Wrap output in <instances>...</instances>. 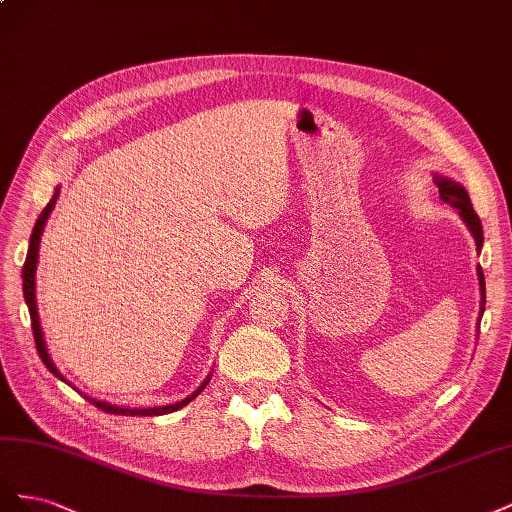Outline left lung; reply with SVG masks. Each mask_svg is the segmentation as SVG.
<instances>
[{
  "label": "left lung",
  "instance_id": "obj_1",
  "mask_svg": "<svg viewBox=\"0 0 512 512\" xmlns=\"http://www.w3.org/2000/svg\"><path fill=\"white\" fill-rule=\"evenodd\" d=\"M436 185L440 190L442 203L457 209V213L461 215L463 222H466L468 228L472 230V235L476 239V247L480 250V247H483V224H480V218L472 207V200H470L468 192L463 190L459 183L446 179V177H438ZM478 284H480V294H483V299H480V301H483V307H485V275H483V269H480V267H478Z\"/></svg>",
  "mask_w": 512,
  "mask_h": 512
}]
</instances>
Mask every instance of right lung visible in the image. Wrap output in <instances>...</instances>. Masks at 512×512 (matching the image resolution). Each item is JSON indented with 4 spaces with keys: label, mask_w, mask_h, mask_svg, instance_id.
<instances>
[{
    "label": "right lung",
    "mask_w": 512,
    "mask_h": 512,
    "mask_svg": "<svg viewBox=\"0 0 512 512\" xmlns=\"http://www.w3.org/2000/svg\"><path fill=\"white\" fill-rule=\"evenodd\" d=\"M55 200H57V192H55V196L51 198V203L42 209L40 218H38V222H36V226H34L32 239H29V250H27V258H25V265H23V294H25V303H27V307H29V316H32L34 342H36V348H38L40 359H42V363H44L46 367H49L51 374H55L57 378H61V374L57 371V367L53 365L51 356H49V352H46V346H44L42 329H40V320H38V309H36V294H34V292H36V284H34V280H36V262H38V250H40V235H42V228H44V224H46V218H49L51 209L55 207ZM61 380H64V378H61ZM207 382H209V380H207ZM207 382H205L203 386H200V389H198L194 395L181 399L179 404H173V406H162V408H145V410H138V408H134V410H130V408H117V406H111V404H104V401H98V399H89V401H91V404H94L96 408H100L102 412H108V414H121V416H160V414L175 412V410L183 408L185 404H190V401H192L200 391L205 389Z\"/></svg>",
    "instance_id": "1"
}]
</instances>
